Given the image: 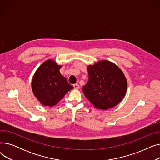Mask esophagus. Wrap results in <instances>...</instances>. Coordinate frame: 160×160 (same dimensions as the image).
<instances>
[{"label":"esophagus","instance_id":"34e87169","mask_svg":"<svg viewBox=\"0 0 160 160\" xmlns=\"http://www.w3.org/2000/svg\"><path fill=\"white\" fill-rule=\"evenodd\" d=\"M73 87H74V88L75 89H78L80 88V86H79V85L78 84V83H75V84L73 85Z\"/></svg>","mask_w":160,"mask_h":160}]
</instances>
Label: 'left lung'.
Returning a JSON list of instances; mask_svg holds the SVG:
<instances>
[{"label": "left lung", "mask_w": 160, "mask_h": 160, "mask_svg": "<svg viewBox=\"0 0 160 160\" xmlns=\"http://www.w3.org/2000/svg\"><path fill=\"white\" fill-rule=\"evenodd\" d=\"M88 72L89 79L82 91L95 108L108 110L121 101L127 93L128 83L118 66L103 60L88 65Z\"/></svg>", "instance_id": "left-lung-1"}]
</instances>
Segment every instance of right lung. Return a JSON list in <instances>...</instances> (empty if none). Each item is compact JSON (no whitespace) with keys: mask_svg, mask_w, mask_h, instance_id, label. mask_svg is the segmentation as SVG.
Here are the masks:
<instances>
[{"mask_svg":"<svg viewBox=\"0 0 160 160\" xmlns=\"http://www.w3.org/2000/svg\"><path fill=\"white\" fill-rule=\"evenodd\" d=\"M62 67V65L50 59L42 63L33 75L32 90L43 106L52 107L56 105L67 92L73 89L60 73Z\"/></svg>","mask_w":160,"mask_h":160,"instance_id":"add662e5","label":"right lung"}]
</instances>
